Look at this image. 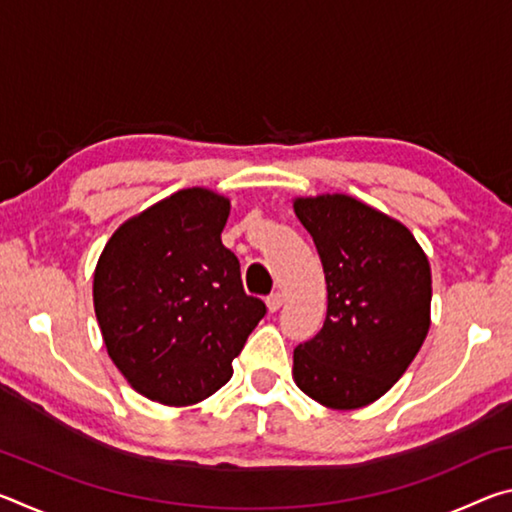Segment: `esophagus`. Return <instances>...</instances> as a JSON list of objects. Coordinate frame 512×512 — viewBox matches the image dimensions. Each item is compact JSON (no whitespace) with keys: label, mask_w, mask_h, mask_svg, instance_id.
Returning a JSON list of instances; mask_svg holds the SVG:
<instances>
[{"label":"esophagus","mask_w":512,"mask_h":512,"mask_svg":"<svg viewBox=\"0 0 512 512\" xmlns=\"http://www.w3.org/2000/svg\"><path fill=\"white\" fill-rule=\"evenodd\" d=\"M266 307L271 314H275V311L282 307V293H271V296L266 298Z\"/></svg>","instance_id":"1"}]
</instances>
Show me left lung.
Listing matches in <instances>:
<instances>
[{"label":"left lung","instance_id":"1","mask_svg":"<svg viewBox=\"0 0 512 512\" xmlns=\"http://www.w3.org/2000/svg\"><path fill=\"white\" fill-rule=\"evenodd\" d=\"M327 282L323 329L293 350V379L336 411L391 391L431 325V266L411 230L348 194L293 198Z\"/></svg>","mask_w":512,"mask_h":512}]
</instances>
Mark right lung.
<instances>
[{
  "mask_svg": "<svg viewBox=\"0 0 512 512\" xmlns=\"http://www.w3.org/2000/svg\"><path fill=\"white\" fill-rule=\"evenodd\" d=\"M230 201L189 187L112 232L94 268V314L108 357L137 393L192 406L232 377L266 314L221 244Z\"/></svg>",
  "mask_w": 512,
  "mask_h": 512,
  "instance_id": "add662e5",
  "label": "right lung"
}]
</instances>
